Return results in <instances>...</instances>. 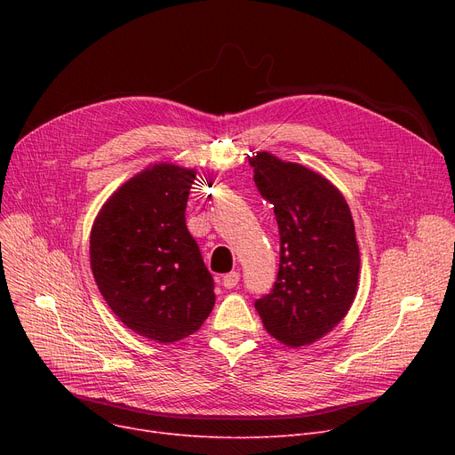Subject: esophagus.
<instances>
[{
	"label": "esophagus",
	"mask_w": 455,
	"mask_h": 455,
	"mask_svg": "<svg viewBox=\"0 0 455 455\" xmlns=\"http://www.w3.org/2000/svg\"><path fill=\"white\" fill-rule=\"evenodd\" d=\"M237 282H240V273H237V271H230V273H227V275L221 278V283L225 285L227 290L235 288Z\"/></svg>",
	"instance_id": "1"
}]
</instances>
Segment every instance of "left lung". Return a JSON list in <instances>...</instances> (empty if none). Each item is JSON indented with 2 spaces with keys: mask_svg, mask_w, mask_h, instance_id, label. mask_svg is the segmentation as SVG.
<instances>
[{
  "mask_svg": "<svg viewBox=\"0 0 455 455\" xmlns=\"http://www.w3.org/2000/svg\"><path fill=\"white\" fill-rule=\"evenodd\" d=\"M249 164L280 234L276 280L254 307L273 338L307 345L336 326L354 300L360 249L352 213L336 186L299 164L269 153Z\"/></svg>",
  "mask_w": 455,
  "mask_h": 455,
  "instance_id": "left-lung-1",
  "label": "left lung"
}]
</instances>
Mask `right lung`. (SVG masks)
Listing matches in <instances>:
<instances>
[{
    "label": "right lung",
    "instance_id": "obj_1",
    "mask_svg": "<svg viewBox=\"0 0 455 455\" xmlns=\"http://www.w3.org/2000/svg\"><path fill=\"white\" fill-rule=\"evenodd\" d=\"M194 170L153 165L107 201L90 235L93 278L125 326L156 343L197 331L215 295L186 227Z\"/></svg>",
    "mask_w": 455,
    "mask_h": 455
}]
</instances>
